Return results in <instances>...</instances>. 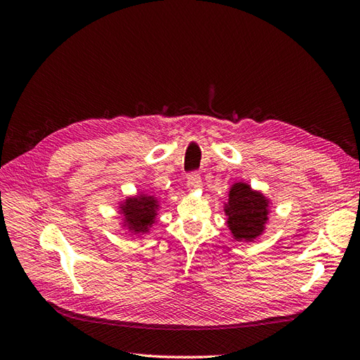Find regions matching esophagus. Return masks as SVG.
<instances>
[{
    "label": "esophagus",
    "mask_w": 360,
    "mask_h": 360,
    "mask_svg": "<svg viewBox=\"0 0 360 360\" xmlns=\"http://www.w3.org/2000/svg\"><path fill=\"white\" fill-rule=\"evenodd\" d=\"M186 184H188V188H189V191H195V189H198V188H201V184H202V180H201V176H200V172H192V174H189L188 176V180H186Z\"/></svg>",
    "instance_id": "34e87169"
}]
</instances>
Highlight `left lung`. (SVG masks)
<instances>
[{"label": "left lung", "mask_w": 360, "mask_h": 360, "mask_svg": "<svg viewBox=\"0 0 360 360\" xmlns=\"http://www.w3.org/2000/svg\"><path fill=\"white\" fill-rule=\"evenodd\" d=\"M267 200L245 183H236L225 205L228 226L237 242H250L264 231L267 222Z\"/></svg>", "instance_id": "obj_1"}]
</instances>
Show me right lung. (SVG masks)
<instances>
[{
  "mask_svg": "<svg viewBox=\"0 0 360 360\" xmlns=\"http://www.w3.org/2000/svg\"><path fill=\"white\" fill-rule=\"evenodd\" d=\"M122 210L126 217V225L132 233H147L151 224L156 219L158 200L155 197L139 195L135 198H129L123 204Z\"/></svg>",
  "mask_w": 360,
  "mask_h": 360,
  "instance_id": "right-lung-1",
  "label": "right lung"
}]
</instances>
